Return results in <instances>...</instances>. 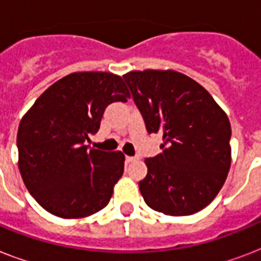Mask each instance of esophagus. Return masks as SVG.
<instances>
[{
    "mask_svg": "<svg viewBox=\"0 0 261 261\" xmlns=\"http://www.w3.org/2000/svg\"><path fill=\"white\" fill-rule=\"evenodd\" d=\"M135 160H137V157H130V155H127V157H126V163H128V164L134 163Z\"/></svg>",
    "mask_w": 261,
    "mask_h": 261,
    "instance_id": "esophagus-1",
    "label": "esophagus"
}]
</instances>
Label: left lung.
Segmentation results:
<instances>
[{
    "mask_svg": "<svg viewBox=\"0 0 261 261\" xmlns=\"http://www.w3.org/2000/svg\"><path fill=\"white\" fill-rule=\"evenodd\" d=\"M161 153L145 160L139 191L150 208L173 217L198 213L218 195L230 169V122L208 92L173 70L123 75Z\"/></svg>",
    "mask_w": 261,
    "mask_h": 261,
    "instance_id": "left-lung-1",
    "label": "left lung"
}]
</instances>
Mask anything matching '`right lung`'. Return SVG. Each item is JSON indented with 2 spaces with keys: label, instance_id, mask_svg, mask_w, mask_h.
<instances>
[{
  "label": "right lung",
  "instance_id": "obj_1",
  "mask_svg": "<svg viewBox=\"0 0 261 261\" xmlns=\"http://www.w3.org/2000/svg\"><path fill=\"white\" fill-rule=\"evenodd\" d=\"M127 97L119 75L73 73L44 90L24 115L17 131L18 168L44 210L84 218L108 204L124 171V155L89 149L85 142L98 131L107 107Z\"/></svg>",
  "mask_w": 261,
  "mask_h": 261
}]
</instances>
